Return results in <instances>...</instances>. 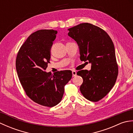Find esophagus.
<instances>
[{
  "label": "esophagus",
  "mask_w": 133,
  "mask_h": 133,
  "mask_svg": "<svg viewBox=\"0 0 133 133\" xmlns=\"http://www.w3.org/2000/svg\"><path fill=\"white\" fill-rule=\"evenodd\" d=\"M72 77H75L77 75V72L75 70H72Z\"/></svg>",
  "instance_id": "34e87169"
}]
</instances>
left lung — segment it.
<instances>
[{"label": "left lung", "mask_w": 133, "mask_h": 133, "mask_svg": "<svg viewBox=\"0 0 133 133\" xmlns=\"http://www.w3.org/2000/svg\"><path fill=\"white\" fill-rule=\"evenodd\" d=\"M69 31V36L78 44L81 61L91 63L89 71L77 72L83 80L80 91L87 99L98 102L110 91L118 77L113 42L103 29L90 23L79 24Z\"/></svg>", "instance_id": "left-lung-1"}]
</instances>
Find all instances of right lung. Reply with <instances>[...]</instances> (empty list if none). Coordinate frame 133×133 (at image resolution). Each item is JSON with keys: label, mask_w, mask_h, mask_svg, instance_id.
<instances>
[{"label": "right lung", "mask_w": 133, "mask_h": 133, "mask_svg": "<svg viewBox=\"0 0 133 133\" xmlns=\"http://www.w3.org/2000/svg\"><path fill=\"white\" fill-rule=\"evenodd\" d=\"M57 31L41 30L32 33L20 48L16 69L22 87L31 99L51 107L62 100L64 86L72 78V71L63 70L51 75L45 70L50 63L51 49Z\"/></svg>", "instance_id": "right-lung-1"}]
</instances>
